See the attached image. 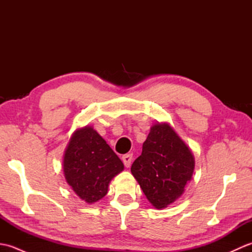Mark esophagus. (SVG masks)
<instances>
[{
  "instance_id": "obj_1",
  "label": "esophagus",
  "mask_w": 252,
  "mask_h": 252,
  "mask_svg": "<svg viewBox=\"0 0 252 252\" xmlns=\"http://www.w3.org/2000/svg\"><path fill=\"white\" fill-rule=\"evenodd\" d=\"M122 161H123V163H125L126 168H129L131 165V162H132V155H130V154L125 155V156L122 157Z\"/></svg>"
}]
</instances>
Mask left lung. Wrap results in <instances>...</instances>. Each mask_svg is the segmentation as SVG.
Masks as SVG:
<instances>
[{"instance_id": "left-lung-1", "label": "left lung", "mask_w": 252, "mask_h": 252, "mask_svg": "<svg viewBox=\"0 0 252 252\" xmlns=\"http://www.w3.org/2000/svg\"><path fill=\"white\" fill-rule=\"evenodd\" d=\"M194 169L190 148L169 123L157 122L152 126L131 172L148 201L156 209H164L183 195Z\"/></svg>"}]
</instances>
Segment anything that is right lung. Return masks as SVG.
I'll return each mask as SVG.
<instances>
[{
	"instance_id": "obj_1",
	"label": "right lung",
	"mask_w": 252,
	"mask_h": 252,
	"mask_svg": "<svg viewBox=\"0 0 252 252\" xmlns=\"http://www.w3.org/2000/svg\"><path fill=\"white\" fill-rule=\"evenodd\" d=\"M125 169L120 158L93 126L73 132L63 159L66 182L80 199L94 203L105 197L110 181Z\"/></svg>"
}]
</instances>
